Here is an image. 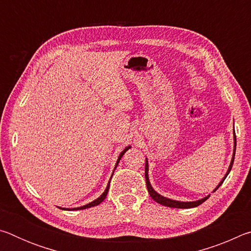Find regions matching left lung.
Masks as SVG:
<instances>
[{"label":"left lung","mask_w":251,"mask_h":251,"mask_svg":"<svg viewBox=\"0 0 251 251\" xmlns=\"http://www.w3.org/2000/svg\"><path fill=\"white\" fill-rule=\"evenodd\" d=\"M236 145H237L236 134H235V131H233V152H232V158H231V161H230V165H229L226 175L224 176L222 181L219 182V184L217 185V187H216V188L214 189V192H212V193H215L216 190H217L219 187L222 186L224 180L226 179V177L228 176V174L230 173V171H231L232 164H233V159H235V154H236ZM145 178H146L147 189H148V193H150V195H151V197L154 199L156 202H158V203H160V205H163V206H167V207H172V208H194V207L199 206L203 201H206L207 199L210 197V195H207L206 197H203L201 199H198V201H174V199L161 196V195L157 193L156 190L152 188L151 185L150 177H148V160H147V158H146V164H145Z\"/></svg>","instance_id":"obj_1"}]
</instances>
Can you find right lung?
Returning a JSON list of instances; mask_svg holds the SVG:
<instances>
[{
	"mask_svg": "<svg viewBox=\"0 0 251 251\" xmlns=\"http://www.w3.org/2000/svg\"><path fill=\"white\" fill-rule=\"evenodd\" d=\"M129 148H130V146H127V147H125V150L121 152L120 156H118V158H117V161H116V165H115V168H114V171H115V169H116L117 165H118V163H120V160H121V158L123 157V155H124L125 152L129 150ZM113 174H114V173H113ZM112 177H113V175L110 176V179H112ZM110 179H109V181H108L107 187H106V189L104 190V193L101 194L99 198L95 199V201H93L92 202L87 203V205L80 206V207H77V208H62V207H58V208H61V209H64V210H79V209H86V208H91V207H94V206L100 205V203L101 201H103L104 199L106 198V196H107V193H108V189H109V182H110Z\"/></svg>",
	"mask_w": 251,
	"mask_h": 251,
	"instance_id": "1",
	"label": "right lung"
}]
</instances>
